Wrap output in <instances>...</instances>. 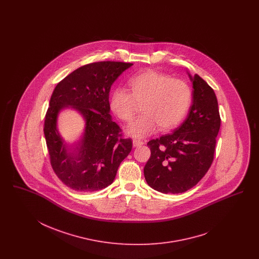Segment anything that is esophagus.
I'll use <instances>...</instances> for the list:
<instances>
[{"label": "esophagus", "mask_w": 259, "mask_h": 259, "mask_svg": "<svg viewBox=\"0 0 259 259\" xmlns=\"http://www.w3.org/2000/svg\"><path fill=\"white\" fill-rule=\"evenodd\" d=\"M142 144H143V142L141 141H139V140H134L133 141L134 147H139V146H141Z\"/></svg>", "instance_id": "esophagus-1"}]
</instances>
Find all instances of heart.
<instances>
[{
	"mask_svg": "<svg viewBox=\"0 0 259 259\" xmlns=\"http://www.w3.org/2000/svg\"><path fill=\"white\" fill-rule=\"evenodd\" d=\"M130 93L122 88L113 91L110 98L112 112L120 120L130 122L141 105L140 118L127 128L135 138H144L155 129L170 131L181 123L192 103V90L180 78L156 70L144 71L128 80Z\"/></svg>",
	"mask_w": 259,
	"mask_h": 259,
	"instance_id": "1",
	"label": "heart"
}]
</instances>
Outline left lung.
<instances>
[{
  "instance_id": "8db88e82",
  "label": "left lung",
  "mask_w": 259,
  "mask_h": 259,
  "mask_svg": "<svg viewBox=\"0 0 259 259\" xmlns=\"http://www.w3.org/2000/svg\"><path fill=\"white\" fill-rule=\"evenodd\" d=\"M193 103L174 133L147 143L151 157L144 177L151 188L180 194L193 188L211 167L220 131L219 103L212 87L197 74L192 78Z\"/></svg>"
}]
</instances>
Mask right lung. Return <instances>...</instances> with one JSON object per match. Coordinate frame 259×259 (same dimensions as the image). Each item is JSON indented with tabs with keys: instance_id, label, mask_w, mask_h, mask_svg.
Wrapping results in <instances>:
<instances>
[{
	"instance_id": "right-lung-1",
	"label": "right lung",
	"mask_w": 259,
	"mask_h": 259,
	"mask_svg": "<svg viewBox=\"0 0 259 259\" xmlns=\"http://www.w3.org/2000/svg\"><path fill=\"white\" fill-rule=\"evenodd\" d=\"M133 63L99 62L73 71L55 87L45 118L44 133L50 163L58 178L78 192L106 188L132 150L110 116L109 92L118 76ZM71 106L86 119L84 138L69 150L56 130L60 109Z\"/></svg>"
}]
</instances>
